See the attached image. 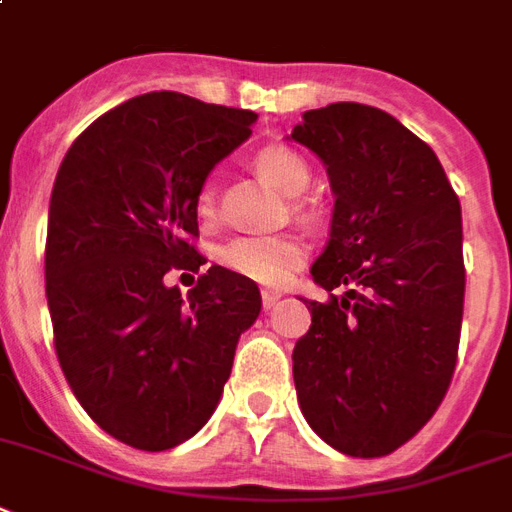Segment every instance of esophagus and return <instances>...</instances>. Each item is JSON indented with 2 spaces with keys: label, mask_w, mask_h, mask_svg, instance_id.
I'll list each match as a JSON object with an SVG mask.
<instances>
[{
  "label": "esophagus",
  "mask_w": 512,
  "mask_h": 512,
  "mask_svg": "<svg viewBox=\"0 0 512 512\" xmlns=\"http://www.w3.org/2000/svg\"><path fill=\"white\" fill-rule=\"evenodd\" d=\"M280 298H282V290H269V287L261 290V306H264V311H272Z\"/></svg>",
  "instance_id": "esophagus-1"
}]
</instances>
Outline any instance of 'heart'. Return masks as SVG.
Here are the masks:
<instances>
[{"instance_id": "heart-1", "label": "heart", "mask_w": 512, "mask_h": 512, "mask_svg": "<svg viewBox=\"0 0 512 512\" xmlns=\"http://www.w3.org/2000/svg\"><path fill=\"white\" fill-rule=\"evenodd\" d=\"M256 170L287 196H301L308 188L311 170L306 159L287 146H266L256 154ZM214 190L204 185L196 198V211L201 219L214 217ZM227 269L243 274L261 285H282L303 264L306 248L293 235H246L227 243L219 253Z\"/></svg>"}]
</instances>
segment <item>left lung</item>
I'll return each instance as SVG.
<instances>
[{"label":"left lung","instance_id":"1","mask_svg":"<svg viewBox=\"0 0 512 512\" xmlns=\"http://www.w3.org/2000/svg\"><path fill=\"white\" fill-rule=\"evenodd\" d=\"M290 138L324 164L335 211L293 350L298 403L319 437L382 458L434 416L463 322L460 201L437 154L392 114L356 101L303 112ZM349 285L345 296L335 286Z\"/></svg>","mask_w":512,"mask_h":512}]
</instances>
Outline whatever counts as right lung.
<instances>
[{"mask_svg": "<svg viewBox=\"0 0 512 512\" xmlns=\"http://www.w3.org/2000/svg\"><path fill=\"white\" fill-rule=\"evenodd\" d=\"M253 122L154 91L101 114L59 164L44 253L54 348L88 416L135 450H170L209 421L261 311L256 282L225 266L188 298L164 285L204 264L196 198Z\"/></svg>", "mask_w": 512, "mask_h": 512, "instance_id": "right-lung-1", "label": "right lung"}]
</instances>
